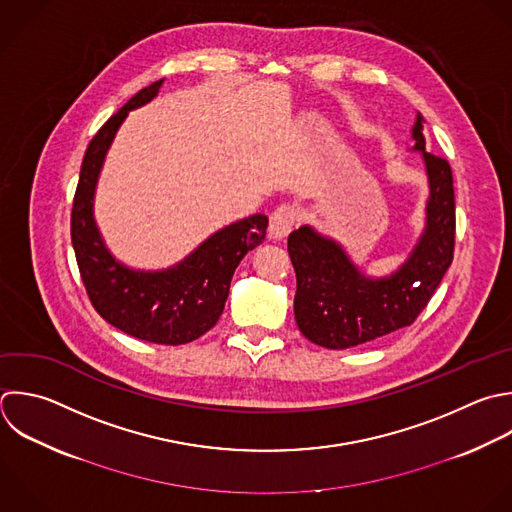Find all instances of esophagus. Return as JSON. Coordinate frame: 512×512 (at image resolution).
I'll return each instance as SVG.
<instances>
[{
	"instance_id": "esophagus-1",
	"label": "esophagus",
	"mask_w": 512,
	"mask_h": 512,
	"mask_svg": "<svg viewBox=\"0 0 512 512\" xmlns=\"http://www.w3.org/2000/svg\"><path fill=\"white\" fill-rule=\"evenodd\" d=\"M296 224V210L288 204L278 206L272 214H270V224H268V234L274 240H280L284 236L290 234V230Z\"/></svg>"
}]
</instances>
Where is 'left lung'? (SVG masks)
I'll return each mask as SVG.
<instances>
[{"label":"left lung","mask_w":512,"mask_h":512,"mask_svg":"<svg viewBox=\"0 0 512 512\" xmlns=\"http://www.w3.org/2000/svg\"><path fill=\"white\" fill-rule=\"evenodd\" d=\"M412 138L428 172V216L424 236L394 276L364 278L338 244L308 226L288 236V254L296 272V324L318 346L344 350L410 326L452 264L456 234L452 170L448 160L424 150L420 116Z\"/></svg>","instance_id":"left-lung-1"}]
</instances>
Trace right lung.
Wrapping results in <instances>:
<instances>
[{"label":"right lung","mask_w":512,"mask_h":512,"mask_svg":"<svg viewBox=\"0 0 512 512\" xmlns=\"http://www.w3.org/2000/svg\"><path fill=\"white\" fill-rule=\"evenodd\" d=\"M162 82L140 90L92 138L72 206V244L82 282L96 312L118 330L154 344H186L222 316L240 260L266 238L268 218L254 214L208 238L182 264L156 274L118 264L98 234L92 200L104 156L130 110L150 102Z\"/></svg>","instance_id":"add662e5"}]
</instances>
